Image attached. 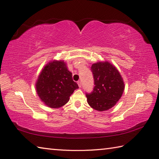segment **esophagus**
Here are the masks:
<instances>
[{
	"label": "esophagus",
	"instance_id": "esophagus-1",
	"mask_svg": "<svg viewBox=\"0 0 159 159\" xmlns=\"http://www.w3.org/2000/svg\"><path fill=\"white\" fill-rule=\"evenodd\" d=\"M78 85H79V87H81V86H82V84H81V81H80V80H79V81H78Z\"/></svg>",
	"mask_w": 159,
	"mask_h": 159
}]
</instances>
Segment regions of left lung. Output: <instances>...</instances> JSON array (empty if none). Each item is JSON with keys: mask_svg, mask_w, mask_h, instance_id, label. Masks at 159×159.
I'll return each instance as SVG.
<instances>
[{"mask_svg": "<svg viewBox=\"0 0 159 159\" xmlns=\"http://www.w3.org/2000/svg\"><path fill=\"white\" fill-rule=\"evenodd\" d=\"M94 88L91 93H87V100L93 109L104 111L116 105L122 96L124 83L117 69L109 61L93 63Z\"/></svg>", "mask_w": 159, "mask_h": 159, "instance_id": "obj_1", "label": "left lung"}]
</instances>
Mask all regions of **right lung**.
<instances>
[{
  "mask_svg": "<svg viewBox=\"0 0 159 159\" xmlns=\"http://www.w3.org/2000/svg\"><path fill=\"white\" fill-rule=\"evenodd\" d=\"M36 92L47 107L57 109L68 102L79 88L64 61L53 60L43 67L35 83Z\"/></svg>",
  "mask_w": 159,
  "mask_h": 159,
  "instance_id": "1",
  "label": "right lung"
}]
</instances>
